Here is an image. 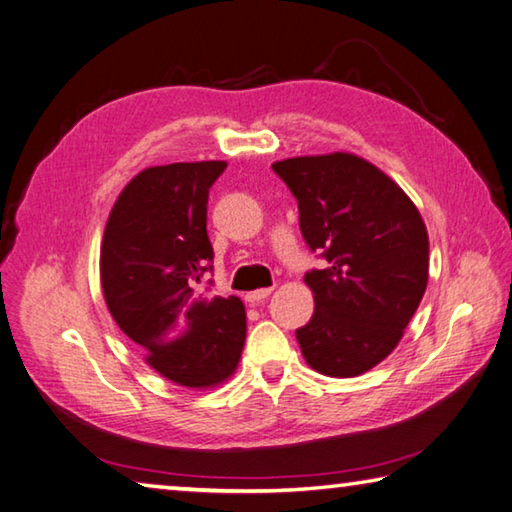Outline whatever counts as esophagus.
<instances>
[{"instance_id": "obj_1", "label": "esophagus", "mask_w": 512, "mask_h": 512, "mask_svg": "<svg viewBox=\"0 0 512 512\" xmlns=\"http://www.w3.org/2000/svg\"><path fill=\"white\" fill-rule=\"evenodd\" d=\"M271 293H273V288H257V291L246 295V300H248L250 304H259V302H264L266 297L271 295Z\"/></svg>"}]
</instances>
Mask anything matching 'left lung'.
Instances as JSON below:
<instances>
[{"instance_id": "8db88e82", "label": "left lung", "mask_w": 512, "mask_h": 512, "mask_svg": "<svg viewBox=\"0 0 512 512\" xmlns=\"http://www.w3.org/2000/svg\"><path fill=\"white\" fill-rule=\"evenodd\" d=\"M327 268L304 275L315 311L295 331L306 365L333 378L374 369L401 342L430 275V239L401 185L349 152L273 163Z\"/></svg>"}]
</instances>
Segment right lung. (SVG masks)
<instances>
[{
  "label": "right lung",
  "instance_id": "right-lung-1",
  "mask_svg": "<svg viewBox=\"0 0 512 512\" xmlns=\"http://www.w3.org/2000/svg\"><path fill=\"white\" fill-rule=\"evenodd\" d=\"M226 161L145 167L118 194L100 246V284L120 331L170 383L210 389L235 374L246 342L239 297H206L208 190Z\"/></svg>",
  "mask_w": 512,
  "mask_h": 512
}]
</instances>
